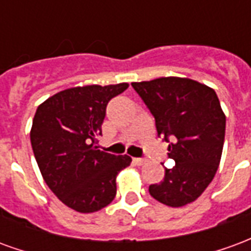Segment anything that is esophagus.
<instances>
[{"label":"esophagus","mask_w":251,"mask_h":251,"mask_svg":"<svg viewBox=\"0 0 251 251\" xmlns=\"http://www.w3.org/2000/svg\"><path fill=\"white\" fill-rule=\"evenodd\" d=\"M133 163L136 164V165H142V164L147 163V160L145 158H138V157H134L133 158Z\"/></svg>","instance_id":"esophagus-1"}]
</instances>
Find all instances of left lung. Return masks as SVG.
<instances>
[{
	"label": "left lung",
	"instance_id": "8db88e82",
	"mask_svg": "<svg viewBox=\"0 0 251 251\" xmlns=\"http://www.w3.org/2000/svg\"><path fill=\"white\" fill-rule=\"evenodd\" d=\"M131 86L154 117L158 137L169 142L168 157L176 163L165 168L163 181L149 185V194L169 207L188 204L208 187L221 161L226 117L218 95L187 77H158Z\"/></svg>",
	"mask_w": 251,
	"mask_h": 251
}]
</instances>
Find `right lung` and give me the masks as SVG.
I'll return each mask as SVG.
<instances>
[{
	"label": "right lung",
	"instance_id": "add662e5",
	"mask_svg": "<svg viewBox=\"0 0 251 251\" xmlns=\"http://www.w3.org/2000/svg\"><path fill=\"white\" fill-rule=\"evenodd\" d=\"M127 87L120 83L68 88L36 110L30 144L37 165L52 192L77 212H95L110 204L117 194V175L130 165L129 156L95 147L107 103Z\"/></svg>",
	"mask_w": 251,
	"mask_h": 251
}]
</instances>
